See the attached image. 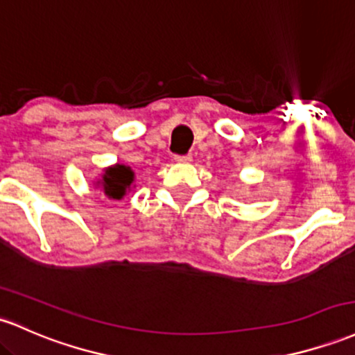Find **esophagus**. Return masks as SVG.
I'll return each instance as SVG.
<instances>
[{
    "instance_id": "obj_1",
    "label": "esophagus",
    "mask_w": 355,
    "mask_h": 355,
    "mask_svg": "<svg viewBox=\"0 0 355 355\" xmlns=\"http://www.w3.org/2000/svg\"><path fill=\"white\" fill-rule=\"evenodd\" d=\"M175 162L189 163V162H192V157H190V155H177V157H175Z\"/></svg>"
}]
</instances>
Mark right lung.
I'll return each mask as SVG.
<instances>
[{"mask_svg":"<svg viewBox=\"0 0 355 355\" xmlns=\"http://www.w3.org/2000/svg\"><path fill=\"white\" fill-rule=\"evenodd\" d=\"M133 182L135 171L131 170V166L116 163V165L107 166L104 170L103 177H101V180L96 182V185L103 189L104 196L107 198H111V200H121V198L130 192Z\"/></svg>","mask_w":355,"mask_h":355,"instance_id":"add662e5","label":"right lung"}]
</instances>
